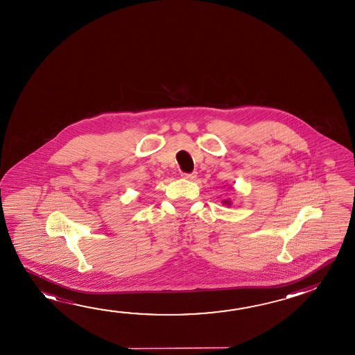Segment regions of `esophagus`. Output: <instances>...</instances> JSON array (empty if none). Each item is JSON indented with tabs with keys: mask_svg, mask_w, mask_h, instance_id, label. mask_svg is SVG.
<instances>
[{
	"mask_svg": "<svg viewBox=\"0 0 355 355\" xmlns=\"http://www.w3.org/2000/svg\"><path fill=\"white\" fill-rule=\"evenodd\" d=\"M182 177H183L184 180H192L197 177V173H196V172H193V173H182Z\"/></svg>",
	"mask_w": 355,
	"mask_h": 355,
	"instance_id": "34e87169",
	"label": "esophagus"
}]
</instances>
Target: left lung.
Returning <instances> with one entry per match:
<instances>
[{
    "mask_svg": "<svg viewBox=\"0 0 355 355\" xmlns=\"http://www.w3.org/2000/svg\"><path fill=\"white\" fill-rule=\"evenodd\" d=\"M223 203L227 204V205H230V202H229V200H224V202H223Z\"/></svg>",
    "mask_w": 355,
    "mask_h": 355,
    "instance_id": "1",
    "label": "left lung"
}]
</instances>
